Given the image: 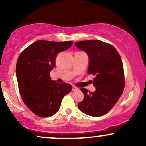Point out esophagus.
<instances>
[{"mask_svg":"<svg viewBox=\"0 0 146 146\" xmlns=\"http://www.w3.org/2000/svg\"><path fill=\"white\" fill-rule=\"evenodd\" d=\"M78 89H79V88H78V87L73 86V89H72V90H73V91H75V90H78Z\"/></svg>","mask_w":146,"mask_h":146,"instance_id":"1","label":"esophagus"}]
</instances>
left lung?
<instances>
[{
    "label": "left lung",
    "mask_w": 146,
    "mask_h": 146,
    "mask_svg": "<svg viewBox=\"0 0 146 146\" xmlns=\"http://www.w3.org/2000/svg\"><path fill=\"white\" fill-rule=\"evenodd\" d=\"M89 57L88 73L95 75L94 92L80 90L84 95L78 108L92 117L105 115L113 108L124 89V71L121 58L113 45L100 40H84L75 43Z\"/></svg>",
    "instance_id": "left-lung-1"
}]
</instances>
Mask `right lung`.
<instances>
[{
	"mask_svg": "<svg viewBox=\"0 0 146 146\" xmlns=\"http://www.w3.org/2000/svg\"><path fill=\"white\" fill-rule=\"evenodd\" d=\"M73 42L38 40L22 51L16 63V78L22 100L35 115L48 117L60 109L64 97L72 86L51 80L50 71L58 53L67 50Z\"/></svg>",
	"mask_w": 146,
	"mask_h": 146,
	"instance_id": "right-lung-1",
	"label": "right lung"
}]
</instances>
